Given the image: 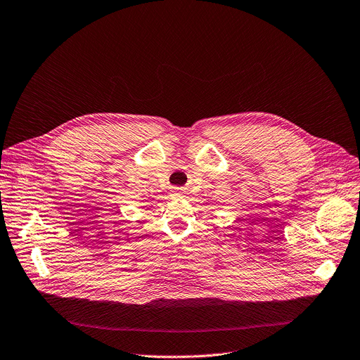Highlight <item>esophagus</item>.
Wrapping results in <instances>:
<instances>
[{"label":"esophagus","mask_w":360,"mask_h":360,"mask_svg":"<svg viewBox=\"0 0 360 360\" xmlns=\"http://www.w3.org/2000/svg\"><path fill=\"white\" fill-rule=\"evenodd\" d=\"M174 193H175V195H181V193H182V189H181V188H176V189L174 191Z\"/></svg>","instance_id":"esophagus-1"}]
</instances>
